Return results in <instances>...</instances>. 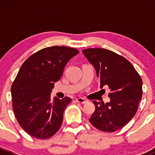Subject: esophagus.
I'll return each mask as SVG.
<instances>
[{
  "label": "esophagus",
  "mask_w": 155,
  "mask_h": 155,
  "mask_svg": "<svg viewBox=\"0 0 155 155\" xmlns=\"http://www.w3.org/2000/svg\"><path fill=\"white\" fill-rule=\"evenodd\" d=\"M76 102L79 103V104H85V103L87 102V101L85 99H84V98L82 97H79L77 98V99L76 100Z\"/></svg>",
  "instance_id": "34e87169"
}]
</instances>
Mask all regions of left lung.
<instances>
[{"mask_svg": "<svg viewBox=\"0 0 155 155\" xmlns=\"http://www.w3.org/2000/svg\"><path fill=\"white\" fill-rule=\"evenodd\" d=\"M82 53L96 70L101 88L110 89V102L94 101L95 111L91 124L104 132H115L125 126L135 115L143 95V81L125 58L105 48H86Z\"/></svg>", "mask_w": 155, "mask_h": 155, "instance_id": "left-lung-1", "label": "left lung"}]
</instances>
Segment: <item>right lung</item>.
<instances>
[{"label": "right lung", "instance_id": "obj_1", "mask_svg": "<svg viewBox=\"0 0 155 155\" xmlns=\"http://www.w3.org/2000/svg\"><path fill=\"white\" fill-rule=\"evenodd\" d=\"M78 53L76 48L65 46L44 48L20 68L11 87L12 107L18 124L31 137L46 140L60 129L71 99L54 97L51 101V89L70 59Z\"/></svg>", "mask_w": 155, "mask_h": 155}]
</instances>
